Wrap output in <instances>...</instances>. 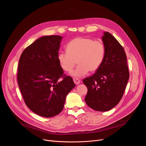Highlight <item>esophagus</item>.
Wrapping results in <instances>:
<instances>
[{"instance_id":"1","label":"esophagus","mask_w":146,"mask_h":146,"mask_svg":"<svg viewBox=\"0 0 146 146\" xmlns=\"http://www.w3.org/2000/svg\"><path fill=\"white\" fill-rule=\"evenodd\" d=\"M73 81L76 85H79V84L80 83V80L78 78H73Z\"/></svg>"}]
</instances>
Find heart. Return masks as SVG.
<instances>
[{
  "mask_svg": "<svg viewBox=\"0 0 146 146\" xmlns=\"http://www.w3.org/2000/svg\"><path fill=\"white\" fill-rule=\"evenodd\" d=\"M67 51H60L57 60L61 68L70 72L76 64L78 67L71 74L80 78L89 71L94 72L102 65L105 56V47L101 41H94L86 37L75 38L66 46Z\"/></svg>",
  "mask_w": 146,
  "mask_h": 146,
  "instance_id": "obj_1",
  "label": "heart"
}]
</instances>
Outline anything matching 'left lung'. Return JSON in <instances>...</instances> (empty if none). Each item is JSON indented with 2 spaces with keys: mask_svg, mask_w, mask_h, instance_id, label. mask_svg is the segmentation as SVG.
I'll list each match as a JSON object with an SVG mask.
<instances>
[{
  "mask_svg": "<svg viewBox=\"0 0 146 146\" xmlns=\"http://www.w3.org/2000/svg\"><path fill=\"white\" fill-rule=\"evenodd\" d=\"M102 40L106 50L103 63L94 74L83 82L88 88L86 104L95 111L105 112L120 101L129 79V71L126 54L116 38L104 32Z\"/></svg>",
  "mask_w": 146,
  "mask_h": 146,
  "instance_id": "obj_1",
  "label": "left lung"
}]
</instances>
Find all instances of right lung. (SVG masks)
<instances>
[{"mask_svg":"<svg viewBox=\"0 0 146 146\" xmlns=\"http://www.w3.org/2000/svg\"><path fill=\"white\" fill-rule=\"evenodd\" d=\"M62 39L59 35L41 36L24 50L19 61L18 83L25 104L43 117L62 111L66 96L75 87L70 76L63 75L57 60Z\"/></svg>","mask_w":146,"mask_h":146,"instance_id":"add662e5","label":"right lung"}]
</instances>
